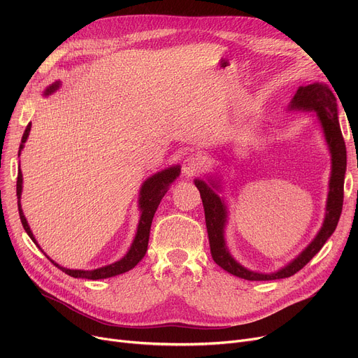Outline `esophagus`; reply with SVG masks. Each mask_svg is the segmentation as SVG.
I'll return each mask as SVG.
<instances>
[{"instance_id": "1", "label": "esophagus", "mask_w": 358, "mask_h": 358, "mask_svg": "<svg viewBox=\"0 0 358 358\" xmlns=\"http://www.w3.org/2000/svg\"><path fill=\"white\" fill-rule=\"evenodd\" d=\"M204 166V161L200 155H190L184 159V164H182V171L187 174V176H196L199 174L201 169Z\"/></svg>"}]
</instances>
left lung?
<instances>
[{
  "label": "left lung",
  "instance_id": "obj_1",
  "mask_svg": "<svg viewBox=\"0 0 358 358\" xmlns=\"http://www.w3.org/2000/svg\"><path fill=\"white\" fill-rule=\"evenodd\" d=\"M290 108L294 110H313L321 120L324 127V134L327 142L331 149L332 155V174L329 180V194L327 203V216L322 229L319 231L316 238L312 241L310 245L300 254L294 261L285 268H281L273 274H259L243 268L241 264L231 257L227 245H224L223 238V228L224 222H227V209L222 203L220 197L213 192V189L201 180H196L194 184L200 192L203 208H204V217H206V228H208L209 243H210V252L212 258L216 264L222 267L224 271H228L236 277L245 278V280H277V278H286L296 274L299 270H302L308 262L321 251L324 243L328 238L334 234L338 220H340L343 212V201H344V177H345V168H347V149L345 142L341 134L340 123H338V111H336V99L325 84H309L306 87H299L297 92L292 100Z\"/></svg>",
  "mask_w": 358,
  "mask_h": 358
}]
</instances>
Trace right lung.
Wrapping results in <instances>:
<instances>
[{"instance_id":"add662e5","label":"right lung","mask_w":358,"mask_h":358,"mask_svg":"<svg viewBox=\"0 0 358 358\" xmlns=\"http://www.w3.org/2000/svg\"><path fill=\"white\" fill-rule=\"evenodd\" d=\"M59 87V83H55L52 84L48 90H46V96L50 92H53L56 88ZM30 123L27 124L24 134H23V138H22V145H20V150L23 149V145L29 136V131H30ZM18 150V152H20ZM20 155V154H18ZM180 174V168L178 166H171L168 169H164V171L152 176L150 178H148L142 189H141V199H139V204H141V210H142V215H141V220H139V227H138V232H136V236H135V241L134 243H131V247L129 250V252L117 262H115V264H110V266H106V267H101V268H97V270H91V271H83V270H69V268H64L61 267L59 264H56L55 261H52L53 264L61 268L65 274L71 275V277H75V278H88V280H100V278H108V277H115L117 274H123L129 270L134 268L138 262L145 257L146 254V250H148V241H149V232H150V223H152V219H154V215L158 209V206L164 197V194L166 193L168 190V185L171 184ZM22 171L18 169L17 173V199H18V215H20V220H22V224L24 231L27 232V235L31 238V241L37 245V242L29 228L27 224V220L23 215V210H22V206H20V196H22V184H23V178H22ZM39 247V245H37ZM41 248V247H39Z\"/></svg>"}]
</instances>
